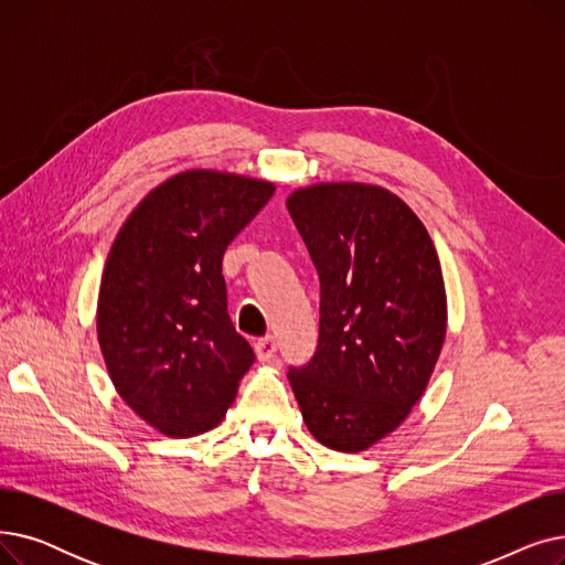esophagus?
<instances>
[{
  "label": "esophagus",
  "mask_w": 565,
  "mask_h": 565,
  "mask_svg": "<svg viewBox=\"0 0 565 565\" xmlns=\"http://www.w3.org/2000/svg\"><path fill=\"white\" fill-rule=\"evenodd\" d=\"M254 350H256L258 362H270L277 352V341H275V337H263L256 341Z\"/></svg>",
  "instance_id": "1"
}]
</instances>
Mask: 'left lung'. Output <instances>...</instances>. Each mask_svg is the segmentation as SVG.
<instances>
[{
  "instance_id": "left-lung-1",
  "label": "left lung",
  "mask_w": 565,
  "mask_h": 565,
  "mask_svg": "<svg viewBox=\"0 0 565 565\" xmlns=\"http://www.w3.org/2000/svg\"><path fill=\"white\" fill-rule=\"evenodd\" d=\"M288 213L320 277L313 360L288 380L309 433L334 451H366L394 433L435 371L447 290L422 220L390 190L316 183Z\"/></svg>"
}]
</instances>
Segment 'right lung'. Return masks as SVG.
<instances>
[{
	"instance_id": "right-lung-1",
	"label": "right lung",
	"mask_w": 565,
	"mask_h": 565,
	"mask_svg": "<svg viewBox=\"0 0 565 565\" xmlns=\"http://www.w3.org/2000/svg\"><path fill=\"white\" fill-rule=\"evenodd\" d=\"M275 183L181 171L148 192L109 249L96 330L114 390L167 437L215 428L254 350L226 311L222 256Z\"/></svg>"
}]
</instances>
